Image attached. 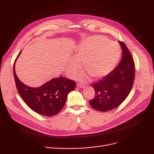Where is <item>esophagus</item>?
Listing matches in <instances>:
<instances>
[{"label": "esophagus", "mask_w": 154, "mask_h": 154, "mask_svg": "<svg viewBox=\"0 0 154 154\" xmlns=\"http://www.w3.org/2000/svg\"><path fill=\"white\" fill-rule=\"evenodd\" d=\"M77 86L80 88H84V85H82V84H80V83H77Z\"/></svg>", "instance_id": "esophagus-1"}]
</instances>
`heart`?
Segmentation results:
<instances>
[{"label": "heart", "mask_w": 154, "mask_h": 154, "mask_svg": "<svg viewBox=\"0 0 154 154\" xmlns=\"http://www.w3.org/2000/svg\"><path fill=\"white\" fill-rule=\"evenodd\" d=\"M121 52V48L116 42L108 41L103 36H91L77 47L74 57L68 62L67 72L71 77L75 75L82 63L86 71L79 74L80 80L88 79L89 75L96 79L103 78L114 69Z\"/></svg>", "instance_id": "b5f03b06"}]
</instances>
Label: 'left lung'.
Listing matches in <instances>:
<instances>
[{
    "instance_id": "8db88e82",
    "label": "left lung",
    "mask_w": 154,
    "mask_h": 154,
    "mask_svg": "<svg viewBox=\"0 0 154 154\" xmlns=\"http://www.w3.org/2000/svg\"><path fill=\"white\" fill-rule=\"evenodd\" d=\"M122 48V59L118 66L102 80L91 85L96 92L90 105L99 112H107L121 105L128 96L135 79V64L125 44Z\"/></svg>"
}]
</instances>
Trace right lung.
I'll use <instances>...</instances> for the list:
<instances>
[{"label": "right lung", "mask_w": 154, "mask_h": 154, "mask_svg": "<svg viewBox=\"0 0 154 154\" xmlns=\"http://www.w3.org/2000/svg\"><path fill=\"white\" fill-rule=\"evenodd\" d=\"M21 51L16 58L13 73L16 88L21 98L35 112L46 116L58 113L66 101L68 94L75 88V82L63 77L54 78L39 87H30L22 82L15 72V63Z\"/></svg>", "instance_id": "1"}]
</instances>
